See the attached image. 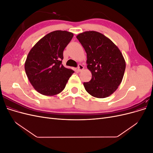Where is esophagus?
Listing matches in <instances>:
<instances>
[{
  "label": "esophagus",
  "mask_w": 153,
  "mask_h": 153,
  "mask_svg": "<svg viewBox=\"0 0 153 153\" xmlns=\"http://www.w3.org/2000/svg\"><path fill=\"white\" fill-rule=\"evenodd\" d=\"M84 69V67L82 65H81V64H79V65H78V71H82Z\"/></svg>",
  "instance_id": "34e87169"
}]
</instances>
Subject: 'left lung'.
<instances>
[{
	"instance_id": "left-lung-1",
	"label": "left lung",
	"mask_w": 153,
	"mask_h": 153,
	"mask_svg": "<svg viewBox=\"0 0 153 153\" xmlns=\"http://www.w3.org/2000/svg\"><path fill=\"white\" fill-rule=\"evenodd\" d=\"M87 53V68L92 79L84 82L86 91L98 98L112 94L121 84L126 62L121 51L112 41L100 32L91 30L78 34Z\"/></svg>"
}]
</instances>
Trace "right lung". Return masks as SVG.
Wrapping results in <instances>:
<instances>
[{
	"label": "right lung",
	"instance_id": "right-lung-1",
	"mask_svg": "<svg viewBox=\"0 0 153 153\" xmlns=\"http://www.w3.org/2000/svg\"><path fill=\"white\" fill-rule=\"evenodd\" d=\"M72 32L55 30L45 36L31 48L25 62L26 75L34 89L45 96L61 92L74 71L62 64L63 51Z\"/></svg>",
	"mask_w": 153,
	"mask_h": 153
}]
</instances>
